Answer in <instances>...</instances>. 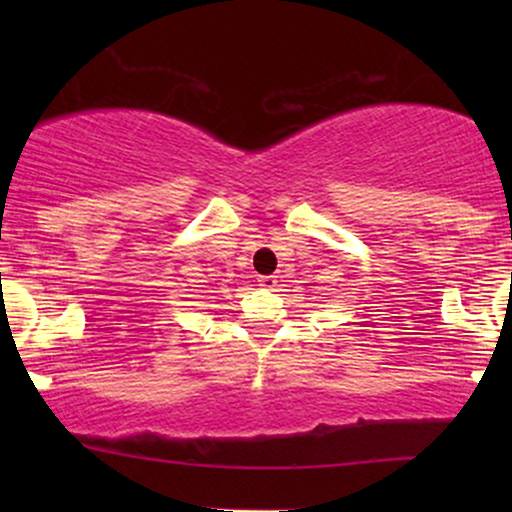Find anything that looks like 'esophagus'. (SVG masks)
Returning <instances> with one entry per match:
<instances>
[{"label": "esophagus", "mask_w": 512, "mask_h": 512, "mask_svg": "<svg viewBox=\"0 0 512 512\" xmlns=\"http://www.w3.org/2000/svg\"><path fill=\"white\" fill-rule=\"evenodd\" d=\"M258 286H263V289H275L277 286V277L275 275H263V277H258Z\"/></svg>", "instance_id": "obj_1"}]
</instances>
